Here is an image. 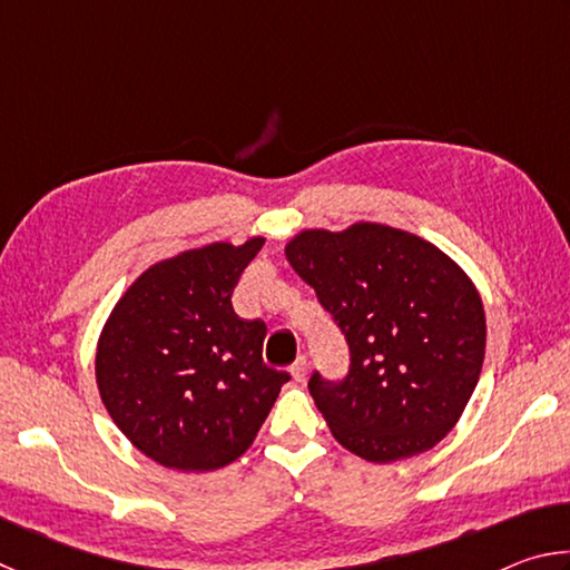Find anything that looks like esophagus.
<instances>
[{
	"instance_id": "esophagus-1",
	"label": "esophagus",
	"mask_w": 570,
	"mask_h": 570,
	"mask_svg": "<svg viewBox=\"0 0 570 570\" xmlns=\"http://www.w3.org/2000/svg\"><path fill=\"white\" fill-rule=\"evenodd\" d=\"M288 372H292V377L296 382H304V377H306V360H304V356H298V360L292 364V370H288Z\"/></svg>"
}]
</instances>
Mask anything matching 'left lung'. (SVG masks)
Instances as JSON below:
<instances>
[{
  "mask_svg": "<svg viewBox=\"0 0 570 570\" xmlns=\"http://www.w3.org/2000/svg\"><path fill=\"white\" fill-rule=\"evenodd\" d=\"M346 344L342 382L308 380L332 435L370 462L435 448L470 402L485 312L470 276L430 240L382 224L308 228L286 244Z\"/></svg>",
  "mask_w": 570,
  "mask_h": 570,
  "instance_id": "left-lung-1",
  "label": "left lung"
}]
</instances>
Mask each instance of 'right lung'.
<instances>
[{"label":"right lung","instance_id":"right-lung-1","mask_svg":"<svg viewBox=\"0 0 570 570\" xmlns=\"http://www.w3.org/2000/svg\"><path fill=\"white\" fill-rule=\"evenodd\" d=\"M262 246V236L216 240L163 258L102 326L95 377L105 410L163 468L208 472L238 460L288 382L262 360L266 324L230 304Z\"/></svg>","mask_w":570,"mask_h":570}]
</instances>
